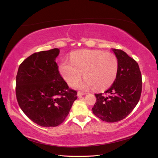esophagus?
I'll return each mask as SVG.
<instances>
[{
    "instance_id": "1",
    "label": "esophagus",
    "mask_w": 158,
    "mask_h": 158,
    "mask_svg": "<svg viewBox=\"0 0 158 158\" xmlns=\"http://www.w3.org/2000/svg\"><path fill=\"white\" fill-rule=\"evenodd\" d=\"M85 94H86L85 92H81V91H79L78 92H77V96H83V95H85Z\"/></svg>"
}]
</instances>
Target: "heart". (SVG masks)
<instances>
[{
	"instance_id": "b5f03b06",
	"label": "heart",
	"mask_w": 158,
	"mask_h": 158,
	"mask_svg": "<svg viewBox=\"0 0 158 158\" xmlns=\"http://www.w3.org/2000/svg\"><path fill=\"white\" fill-rule=\"evenodd\" d=\"M70 61L63 60L59 70L66 83L70 86L81 80L83 73L85 80L79 87L82 89L92 88L102 90L109 88L117 77L119 62L110 53L100 50H79L73 52Z\"/></svg>"
}]
</instances>
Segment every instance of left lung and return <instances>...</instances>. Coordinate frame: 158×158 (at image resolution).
<instances>
[{"mask_svg": "<svg viewBox=\"0 0 158 158\" xmlns=\"http://www.w3.org/2000/svg\"><path fill=\"white\" fill-rule=\"evenodd\" d=\"M119 62L115 81L105 94H96L92 112L106 122L123 119L138 104L142 92V76L138 63L126 52L113 49Z\"/></svg>", "mask_w": 158, "mask_h": 158, "instance_id": "8db88e82", "label": "left lung"}]
</instances>
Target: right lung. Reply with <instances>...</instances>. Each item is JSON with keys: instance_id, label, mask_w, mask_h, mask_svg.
<instances>
[{"instance_id": "obj_1", "label": "right lung", "mask_w": 158, "mask_h": 158, "mask_svg": "<svg viewBox=\"0 0 158 158\" xmlns=\"http://www.w3.org/2000/svg\"><path fill=\"white\" fill-rule=\"evenodd\" d=\"M59 49L33 53L20 64L16 76L15 94L22 111L42 127L63 123L77 92L69 88L56 62Z\"/></svg>"}]
</instances>
